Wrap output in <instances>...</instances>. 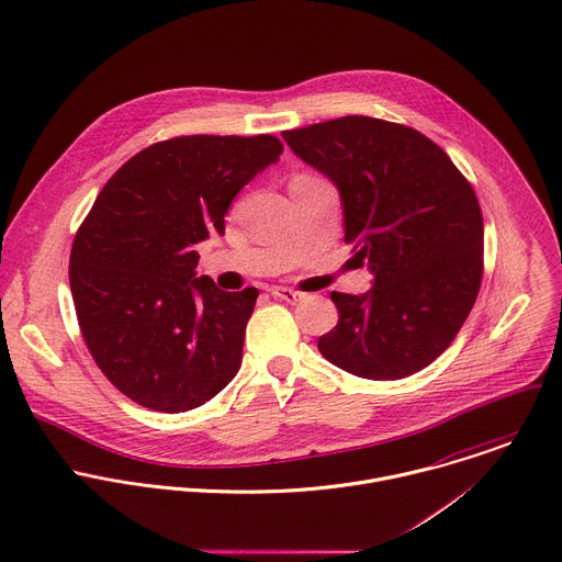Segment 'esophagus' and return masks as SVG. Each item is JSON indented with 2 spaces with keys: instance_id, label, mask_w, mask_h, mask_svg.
<instances>
[{
  "instance_id": "34e87169",
  "label": "esophagus",
  "mask_w": 562,
  "mask_h": 562,
  "mask_svg": "<svg viewBox=\"0 0 562 562\" xmlns=\"http://www.w3.org/2000/svg\"><path fill=\"white\" fill-rule=\"evenodd\" d=\"M271 295L278 297V300H284V302H289V304H295V302H300V300L304 297V293L293 291V289H286V286H276V289H271Z\"/></svg>"
}]
</instances>
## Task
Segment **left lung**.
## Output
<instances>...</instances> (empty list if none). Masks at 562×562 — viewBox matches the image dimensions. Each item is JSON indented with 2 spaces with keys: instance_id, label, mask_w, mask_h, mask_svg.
<instances>
[{
  "instance_id": "obj_1",
  "label": "left lung",
  "mask_w": 562,
  "mask_h": 562,
  "mask_svg": "<svg viewBox=\"0 0 562 562\" xmlns=\"http://www.w3.org/2000/svg\"><path fill=\"white\" fill-rule=\"evenodd\" d=\"M337 184L345 243L367 260L364 295L333 291L338 324L319 351L367 380H400L437 360L482 282V213L467 178L422 132L349 114L282 132Z\"/></svg>"
}]
</instances>
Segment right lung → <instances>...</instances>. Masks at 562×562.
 <instances>
[{
  "label": "right lung",
  "instance_id": "add662e5",
  "mask_svg": "<svg viewBox=\"0 0 562 562\" xmlns=\"http://www.w3.org/2000/svg\"><path fill=\"white\" fill-rule=\"evenodd\" d=\"M282 149L271 134L176 136L100 191L74 238L69 284L93 360L132 402L184 413L236 375L258 289L195 278V245L224 234L236 193Z\"/></svg>",
  "mask_w": 562,
  "mask_h": 562
}]
</instances>
